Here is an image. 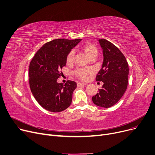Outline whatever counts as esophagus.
<instances>
[{
    "mask_svg": "<svg viewBox=\"0 0 155 155\" xmlns=\"http://www.w3.org/2000/svg\"><path fill=\"white\" fill-rule=\"evenodd\" d=\"M86 84H83V83H80V82H77V86L78 87H81V86H84L86 85Z\"/></svg>",
    "mask_w": 155,
    "mask_h": 155,
    "instance_id": "1",
    "label": "esophagus"
}]
</instances>
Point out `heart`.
<instances>
[{"instance_id":"heart-1","label":"heart","mask_w":155,"mask_h":155,"mask_svg":"<svg viewBox=\"0 0 155 155\" xmlns=\"http://www.w3.org/2000/svg\"><path fill=\"white\" fill-rule=\"evenodd\" d=\"M83 50L87 54V55L92 58V57L97 56L98 54V50L97 48L93 44L87 43L83 46ZM75 59V53L73 51H70L67 56L66 61L68 64H72ZM94 73V70L91 68H79L74 71V75L79 79L83 81H85L88 79V75H91Z\"/></svg>"}]
</instances>
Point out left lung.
<instances>
[{
  "label": "left lung",
  "mask_w": 155,
  "mask_h": 155,
  "mask_svg": "<svg viewBox=\"0 0 155 155\" xmlns=\"http://www.w3.org/2000/svg\"><path fill=\"white\" fill-rule=\"evenodd\" d=\"M99 41L104 61L96 80L102 81L104 85L92 97V101L99 107L108 108L116 104L126 92L129 70L124 55L117 46L105 39Z\"/></svg>",
  "instance_id": "obj_1"
}]
</instances>
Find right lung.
<instances>
[{
	"label": "right lung",
	"mask_w": 155,
	"mask_h": 155,
	"mask_svg": "<svg viewBox=\"0 0 155 155\" xmlns=\"http://www.w3.org/2000/svg\"><path fill=\"white\" fill-rule=\"evenodd\" d=\"M81 39H55L45 43L32 58L29 68L31 91L39 104L47 110L58 112L67 109L77 87L74 81L58 84L61 69L66 65L68 53Z\"/></svg>",
	"instance_id": "add662e5"
}]
</instances>
